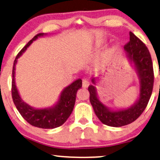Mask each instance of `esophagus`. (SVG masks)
<instances>
[{
    "mask_svg": "<svg viewBox=\"0 0 160 160\" xmlns=\"http://www.w3.org/2000/svg\"><path fill=\"white\" fill-rule=\"evenodd\" d=\"M90 85V82L89 81L86 79H84L82 80V87L84 88H88V86Z\"/></svg>",
    "mask_w": 160,
    "mask_h": 160,
    "instance_id": "obj_1",
    "label": "esophagus"
}]
</instances>
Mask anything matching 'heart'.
<instances>
[{
    "instance_id": "obj_1",
    "label": "heart",
    "mask_w": 160,
    "mask_h": 160,
    "mask_svg": "<svg viewBox=\"0 0 160 160\" xmlns=\"http://www.w3.org/2000/svg\"><path fill=\"white\" fill-rule=\"evenodd\" d=\"M103 44V42H98L96 43V47H98L99 45ZM114 53V49L113 48H108L105 51L104 53L102 54V55L100 57V59L98 61V63L97 65V68L98 69L103 68L106 67L109 62L111 61L112 57Z\"/></svg>"
}]
</instances>
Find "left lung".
<instances>
[{"label":"left lung","mask_w":160,"mask_h":160,"mask_svg":"<svg viewBox=\"0 0 160 160\" xmlns=\"http://www.w3.org/2000/svg\"><path fill=\"white\" fill-rule=\"evenodd\" d=\"M129 42L124 46L126 57L133 66L139 78V90L137 99L127 108L112 109L99 98L95 85L100 78L92 79L88 87L90 101L95 115L103 124L113 127L129 124L139 117L148 104L154 84L153 65L147 47L132 32H129Z\"/></svg>","instance_id":"obj_1"}]
</instances>
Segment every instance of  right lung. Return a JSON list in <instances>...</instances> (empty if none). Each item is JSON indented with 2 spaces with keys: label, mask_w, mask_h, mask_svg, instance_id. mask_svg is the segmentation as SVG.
Masks as SVG:
<instances>
[{
  "label": "right lung",
  "mask_w": 160,
  "mask_h": 160,
  "mask_svg": "<svg viewBox=\"0 0 160 160\" xmlns=\"http://www.w3.org/2000/svg\"><path fill=\"white\" fill-rule=\"evenodd\" d=\"M47 34H38L21 50L16 56L13 62L12 71V98L13 103L22 117L31 125L41 128H54L63 124L71 115L75 103L76 94L78 90L82 88V80L74 81L72 84L64 88L53 106L47 108H37L26 103L21 98L16 84V66L18 59L22 55L33 42L39 37H42Z\"/></svg>",
  "instance_id": "obj_1"
}]
</instances>
